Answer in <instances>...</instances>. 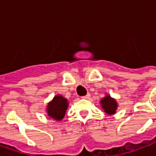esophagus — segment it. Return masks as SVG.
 I'll return each instance as SVG.
<instances>
[{
	"instance_id": "1",
	"label": "esophagus",
	"mask_w": 156,
	"mask_h": 156,
	"mask_svg": "<svg viewBox=\"0 0 156 156\" xmlns=\"http://www.w3.org/2000/svg\"><path fill=\"white\" fill-rule=\"evenodd\" d=\"M89 98H90V94H89V93H87V95L83 96V98H84V99H89Z\"/></svg>"
}]
</instances>
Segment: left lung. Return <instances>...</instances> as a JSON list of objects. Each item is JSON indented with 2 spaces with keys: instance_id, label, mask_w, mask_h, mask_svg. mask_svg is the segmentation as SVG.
<instances>
[{
  "instance_id": "left-lung-1",
  "label": "left lung",
  "mask_w": 156,
  "mask_h": 156,
  "mask_svg": "<svg viewBox=\"0 0 156 156\" xmlns=\"http://www.w3.org/2000/svg\"><path fill=\"white\" fill-rule=\"evenodd\" d=\"M101 106L104 112L108 115H113L116 113L117 108V102L111 96L107 95L100 101Z\"/></svg>"
}]
</instances>
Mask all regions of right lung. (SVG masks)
Here are the masks:
<instances>
[{"mask_svg": "<svg viewBox=\"0 0 156 156\" xmlns=\"http://www.w3.org/2000/svg\"><path fill=\"white\" fill-rule=\"evenodd\" d=\"M69 102L63 96L56 95L47 105V114L55 121H61L64 117Z\"/></svg>", "mask_w": 156, "mask_h": 156, "instance_id": "obj_1", "label": "right lung"}]
</instances>
